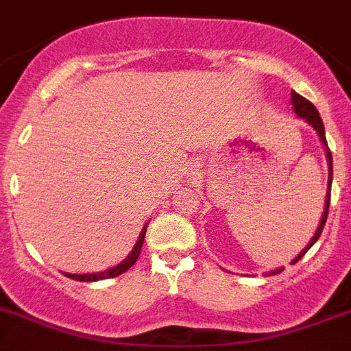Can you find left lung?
<instances>
[{"label": "left lung", "mask_w": 351, "mask_h": 351, "mask_svg": "<svg viewBox=\"0 0 351 351\" xmlns=\"http://www.w3.org/2000/svg\"><path fill=\"white\" fill-rule=\"evenodd\" d=\"M291 104H293L295 114H297L298 118H304V120H306L307 123H309L311 127L316 130V132H318L319 139H322L323 146H325V152H327V160H328V187H327V197H325V208H323L322 221H319L318 230H316L315 237H313V239H311V242L307 243L306 247H304V251L300 252V254H298L293 261H291V263H297V261L300 260V258H302V256L306 254V252L309 251L313 245H315L316 240H318L319 234H322L325 222H327L328 206H330V187H332V154H330V150H328L327 138H325V127H323V121H322V118H319V112L316 111L315 106H313V104H311L307 99H304L302 95L295 93V91H291ZM279 272H282V268H277V270H274V272H270V274H279Z\"/></svg>", "instance_id": "obj_1"}]
</instances>
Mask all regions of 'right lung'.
Here are the masks:
<instances>
[{"label": "right lung", "mask_w": 351, "mask_h": 351, "mask_svg": "<svg viewBox=\"0 0 351 351\" xmlns=\"http://www.w3.org/2000/svg\"><path fill=\"white\" fill-rule=\"evenodd\" d=\"M145 233H146V226L143 228L141 234H139V239H138V242H136V245H134L132 252H130V254L127 256V258H125L120 265H117V267H112V268H109V270H104V272H99V274H66V272H63V276L70 277V279H74V281H83V282L100 281V279H111V277L121 276V274L127 272V270H129V268L132 267L136 261H138L139 252H141V247H143V240H145Z\"/></svg>", "instance_id": "obj_1"}]
</instances>
